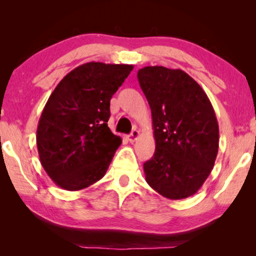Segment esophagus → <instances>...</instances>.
I'll use <instances>...</instances> for the list:
<instances>
[{"instance_id":"esophagus-1","label":"esophagus","mask_w":256,"mask_h":256,"mask_svg":"<svg viewBox=\"0 0 256 256\" xmlns=\"http://www.w3.org/2000/svg\"><path fill=\"white\" fill-rule=\"evenodd\" d=\"M138 136H140V132L136 130V129H134V130L132 132V134H129L127 136V138H128L129 142H135L136 140L138 138Z\"/></svg>"}]
</instances>
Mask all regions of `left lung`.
<instances>
[{
    "label": "left lung",
    "mask_w": 256,
    "mask_h": 256,
    "mask_svg": "<svg viewBox=\"0 0 256 256\" xmlns=\"http://www.w3.org/2000/svg\"><path fill=\"white\" fill-rule=\"evenodd\" d=\"M152 110L156 149L143 164L146 180L163 197L194 194L214 166L219 126L199 84L182 70L146 66L138 72Z\"/></svg>",
    "instance_id": "8db88e82"
}]
</instances>
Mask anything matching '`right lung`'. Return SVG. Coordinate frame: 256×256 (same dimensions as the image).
<instances>
[{"label": "right lung", "instance_id": "right-lung-1", "mask_svg": "<svg viewBox=\"0 0 256 256\" xmlns=\"http://www.w3.org/2000/svg\"><path fill=\"white\" fill-rule=\"evenodd\" d=\"M132 68L86 62L66 74L48 98L38 122L37 149L59 188L78 191L104 176L122 142L107 126L110 99Z\"/></svg>", "mask_w": 256, "mask_h": 256}]
</instances>
